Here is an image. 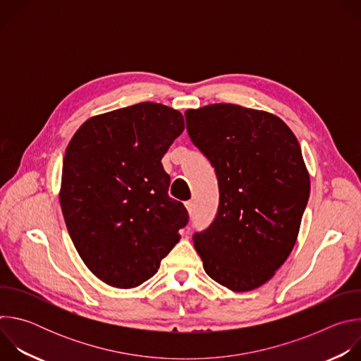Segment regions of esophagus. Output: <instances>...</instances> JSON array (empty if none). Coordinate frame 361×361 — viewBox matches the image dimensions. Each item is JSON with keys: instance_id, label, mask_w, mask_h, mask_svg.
<instances>
[{"instance_id": "esophagus-1", "label": "esophagus", "mask_w": 361, "mask_h": 361, "mask_svg": "<svg viewBox=\"0 0 361 361\" xmlns=\"http://www.w3.org/2000/svg\"><path fill=\"white\" fill-rule=\"evenodd\" d=\"M185 207H187L190 216H192V214L195 213V205H194L192 201H187V202H185Z\"/></svg>"}]
</instances>
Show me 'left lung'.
Instances as JSON below:
<instances>
[{
    "label": "left lung",
    "mask_w": 361,
    "mask_h": 361,
    "mask_svg": "<svg viewBox=\"0 0 361 361\" xmlns=\"http://www.w3.org/2000/svg\"><path fill=\"white\" fill-rule=\"evenodd\" d=\"M192 144L214 167L220 202L192 235L202 267L233 291L269 281L290 255L310 195L301 147L279 117L234 104L185 111Z\"/></svg>",
    "instance_id": "left-lung-1"
}]
</instances>
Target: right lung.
Instances as JSON below:
<instances>
[{
    "instance_id": "1",
    "label": "right lung",
    "mask_w": 361,
    "mask_h": 361,
    "mask_svg": "<svg viewBox=\"0 0 361 361\" xmlns=\"http://www.w3.org/2000/svg\"><path fill=\"white\" fill-rule=\"evenodd\" d=\"M183 130L178 111L140 102L90 118L66 149L67 230L85 266L109 286L133 288L151 279L188 223L161 164Z\"/></svg>"
}]
</instances>
